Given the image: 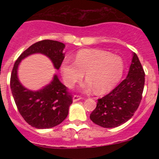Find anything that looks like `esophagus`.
<instances>
[{
  "label": "esophagus",
  "mask_w": 159,
  "mask_h": 159,
  "mask_svg": "<svg viewBox=\"0 0 159 159\" xmlns=\"http://www.w3.org/2000/svg\"><path fill=\"white\" fill-rule=\"evenodd\" d=\"M83 98L81 97V96L80 95H77V94H75V95L73 96V102H78V101L79 100H81Z\"/></svg>",
  "instance_id": "1"
}]
</instances>
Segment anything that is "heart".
<instances>
[{
    "label": "heart",
    "mask_w": 159,
    "mask_h": 159,
    "mask_svg": "<svg viewBox=\"0 0 159 159\" xmlns=\"http://www.w3.org/2000/svg\"><path fill=\"white\" fill-rule=\"evenodd\" d=\"M124 63L118 56L98 49H84L75 55V61L66 58L61 65V73L68 87H72L83 78L88 80L84 88L94 87L98 94L111 90L121 79Z\"/></svg>",
    "instance_id": "heart-1"
}]
</instances>
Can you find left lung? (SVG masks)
I'll return each instance as SVG.
<instances>
[{
	"label": "left lung",
	"mask_w": 159,
	"mask_h": 159,
	"mask_svg": "<svg viewBox=\"0 0 159 159\" xmlns=\"http://www.w3.org/2000/svg\"><path fill=\"white\" fill-rule=\"evenodd\" d=\"M145 84V71L135 53L129 74L115 89L98 99L95 109L90 115L94 124L115 128L129 121L139 108Z\"/></svg>",
	"instance_id": "1"
}]
</instances>
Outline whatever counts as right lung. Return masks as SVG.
<instances>
[{
    "mask_svg": "<svg viewBox=\"0 0 159 159\" xmlns=\"http://www.w3.org/2000/svg\"><path fill=\"white\" fill-rule=\"evenodd\" d=\"M65 45L52 40H43L25 50L15 61L11 75V89L17 108L27 123L36 129H51L61 124L68 115L72 95L57 75L39 91H30L20 84L17 68L21 60L30 54L40 53L48 57L58 70L65 58Z\"/></svg>",
    "mask_w": 159,
    "mask_h": 159,
    "instance_id": "add662e5",
    "label": "right lung"
}]
</instances>
